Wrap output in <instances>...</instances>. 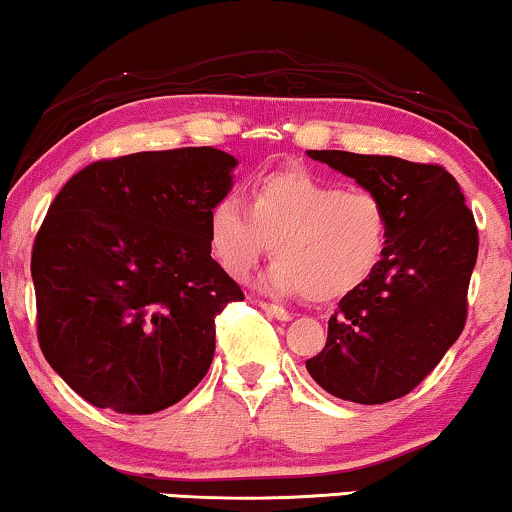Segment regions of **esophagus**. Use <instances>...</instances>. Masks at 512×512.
<instances>
[{"label": "esophagus", "mask_w": 512, "mask_h": 512, "mask_svg": "<svg viewBox=\"0 0 512 512\" xmlns=\"http://www.w3.org/2000/svg\"><path fill=\"white\" fill-rule=\"evenodd\" d=\"M259 308H262V311H266V313L271 315V318H276V320H280V322L292 320V313L285 311V308L276 306V304H266V301H259Z\"/></svg>", "instance_id": "34e87169"}]
</instances>
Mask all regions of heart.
<instances>
[{"instance_id":"obj_1","label":"heart","mask_w":512,"mask_h":512,"mask_svg":"<svg viewBox=\"0 0 512 512\" xmlns=\"http://www.w3.org/2000/svg\"><path fill=\"white\" fill-rule=\"evenodd\" d=\"M208 241L234 280H248L273 248L266 290L322 304L355 292L378 269L390 243V211L373 190L283 171L253 187L248 208L222 199L208 220Z\"/></svg>"}]
</instances>
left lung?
<instances>
[{
  "instance_id": "left-lung-1",
  "label": "left lung",
  "mask_w": 512,
  "mask_h": 512,
  "mask_svg": "<svg viewBox=\"0 0 512 512\" xmlns=\"http://www.w3.org/2000/svg\"><path fill=\"white\" fill-rule=\"evenodd\" d=\"M308 157L385 199L390 243L371 278L338 301L327 345L306 369L343 401L399 399L434 371L466 325L478 257L473 213L438 164L345 150H308Z\"/></svg>"
}]
</instances>
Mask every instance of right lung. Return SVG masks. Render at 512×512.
<instances>
[{
  "label": "right lung",
  "instance_id": "1",
  "mask_svg": "<svg viewBox=\"0 0 512 512\" xmlns=\"http://www.w3.org/2000/svg\"><path fill=\"white\" fill-rule=\"evenodd\" d=\"M236 164L211 146L115 157L50 204L32 250L39 345L92 406L150 415L206 376L215 315L243 301L208 241Z\"/></svg>",
  "mask_w": 512,
  "mask_h": 512
}]
</instances>
